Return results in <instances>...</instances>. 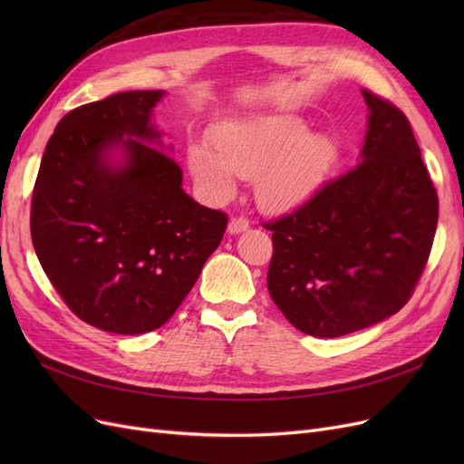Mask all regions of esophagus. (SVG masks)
<instances>
[{
    "label": "esophagus",
    "instance_id": "1",
    "mask_svg": "<svg viewBox=\"0 0 464 464\" xmlns=\"http://www.w3.org/2000/svg\"><path fill=\"white\" fill-rule=\"evenodd\" d=\"M249 228V222L246 218H232L228 222V234H240Z\"/></svg>",
    "mask_w": 464,
    "mask_h": 464
}]
</instances>
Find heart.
Wrapping results in <instances>:
<instances>
[{"label":"heart","mask_w":464,"mask_h":464,"mask_svg":"<svg viewBox=\"0 0 464 464\" xmlns=\"http://www.w3.org/2000/svg\"><path fill=\"white\" fill-rule=\"evenodd\" d=\"M215 148L203 141L188 147L195 184L213 201L236 193V178H256V199L266 213H288L310 201L336 164L327 135L292 114L240 118L220 123Z\"/></svg>","instance_id":"obj_1"}]
</instances>
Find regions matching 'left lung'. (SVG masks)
Here are the masks:
<instances>
[{
	"label": "left lung",
	"instance_id": "8db88e82",
	"mask_svg": "<svg viewBox=\"0 0 464 464\" xmlns=\"http://www.w3.org/2000/svg\"><path fill=\"white\" fill-rule=\"evenodd\" d=\"M360 162L273 232L266 288L298 331L334 339L395 315L422 275L438 193L402 111L370 91Z\"/></svg>",
	"mask_w": 464,
	"mask_h": 464
}]
</instances>
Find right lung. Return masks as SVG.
Listing matches in <instances>:
<instances>
[{
    "label": "right lung",
    "mask_w": 464,
    "mask_h": 464,
    "mask_svg": "<svg viewBox=\"0 0 464 464\" xmlns=\"http://www.w3.org/2000/svg\"><path fill=\"white\" fill-rule=\"evenodd\" d=\"M162 96L128 91L69 111L33 191L42 269L79 319L116 334L162 327L228 222L181 188L179 166L152 121Z\"/></svg>",
    "instance_id": "obj_1"
}]
</instances>
